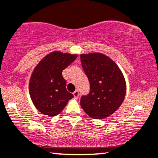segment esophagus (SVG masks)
<instances>
[{
	"label": "esophagus",
	"mask_w": 158,
	"mask_h": 158,
	"mask_svg": "<svg viewBox=\"0 0 158 158\" xmlns=\"http://www.w3.org/2000/svg\"><path fill=\"white\" fill-rule=\"evenodd\" d=\"M73 94L74 98H78V97H79V91H78V90H76V91H74Z\"/></svg>",
	"instance_id": "1"
}]
</instances>
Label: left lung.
<instances>
[{
  "instance_id": "obj_1",
  "label": "left lung",
  "mask_w": 158,
  "mask_h": 158,
  "mask_svg": "<svg viewBox=\"0 0 158 158\" xmlns=\"http://www.w3.org/2000/svg\"><path fill=\"white\" fill-rule=\"evenodd\" d=\"M80 60L90 82V92L80 98L81 107L93 118H104L116 111L124 99V77L115 62L100 53L81 54Z\"/></svg>"
}]
</instances>
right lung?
<instances>
[{
  "label": "right lung",
  "instance_id": "obj_1",
  "mask_svg": "<svg viewBox=\"0 0 158 158\" xmlns=\"http://www.w3.org/2000/svg\"><path fill=\"white\" fill-rule=\"evenodd\" d=\"M77 57L76 54L54 51L45 56L35 68L30 79L29 94L40 113L55 116L73 97L66 89L62 72Z\"/></svg>",
  "mask_w": 158,
  "mask_h": 158
}]
</instances>
